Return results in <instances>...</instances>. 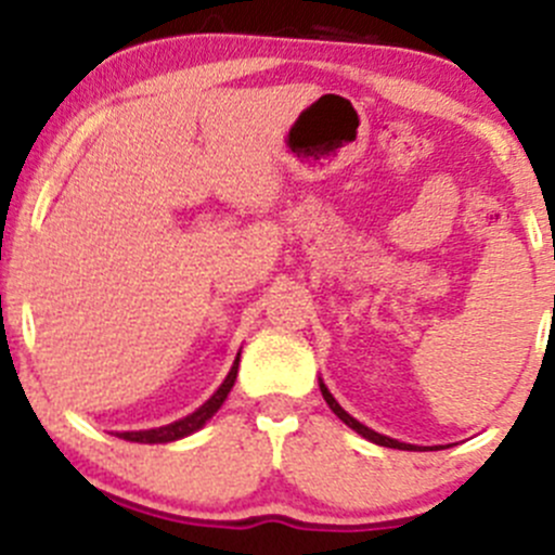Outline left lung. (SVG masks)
Masks as SVG:
<instances>
[{"label":"left lung","instance_id":"1","mask_svg":"<svg viewBox=\"0 0 555 555\" xmlns=\"http://www.w3.org/2000/svg\"><path fill=\"white\" fill-rule=\"evenodd\" d=\"M319 389H322V397H324V402H327V405H330V411H333L335 416H338L340 422L346 424V427H351L357 435H362V438H365V440H371V443H376V446H386V449H397V451H422V449H418V446L400 443V440H391V438H386V435L373 433L371 427H365V424L357 422L354 416H349V413H346L344 408L338 405V400H335V397L330 395V389L322 384V378H319ZM429 451H433V449H429Z\"/></svg>","mask_w":555,"mask_h":555}]
</instances>
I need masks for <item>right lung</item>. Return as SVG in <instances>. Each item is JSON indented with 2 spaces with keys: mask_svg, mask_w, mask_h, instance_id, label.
<instances>
[{
  "mask_svg": "<svg viewBox=\"0 0 555 555\" xmlns=\"http://www.w3.org/2000/svg\"><path fill=\"white\" fill-rule=\"evenodd\" d=\"M238 357H242V351H238ZM238 357L236 362H233L231 373H228L225 382L220 384V389L215 391V395L209 397V400L204 402V405L198 408V411H193L190 416L179 418V422L173 424H166V427H155V429H139V433H117V438L122 440H131V443H171V440H179V438H188V435L198 433L201 427H204L206 422H209L211 416H215L217 411H220V405L225 402L228 391L233 389V384H236V373H238Z\"/></svg>",
  "mask_w": 555,
  "mask_h": 555,
  "instance_id": "obj_1",
  "label": "right lung"
}]
</instances>
